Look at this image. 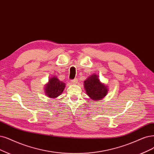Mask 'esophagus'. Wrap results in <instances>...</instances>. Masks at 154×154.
I'll use <instances>...</instances> for the list:
<instances>
[{
  "mask_svg": "<svg viewBox=\"0 0 154 154\" xmlns=\"http://www.w3.org/2000/svg\"><path fill=\"white\" fill-rule=\"evenodd\" d=\"M72 83L73 84H76L77 83V79H73V80L72 81Z\"/></svg>",
  "mask_w": 154,
  "mask_h": 154,
  "instance_id": "obj_1",
  "label": "esophagus"
}]
</instances>
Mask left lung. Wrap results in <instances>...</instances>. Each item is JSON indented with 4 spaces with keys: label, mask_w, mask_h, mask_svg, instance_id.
Listing matches in <instances>:
<instances>
[{
    "label": "left lung",
    "mask_w": 154,
    "mask_h": 154,
    "mask_svg": "<svg viewBox=\"0 0 154 154\" xmlns=\"http://www.w3.org/2000/svg\"><path fill=\"white\" fill-rule=\"evenodd\" d=\"M84 89L91 100L98 101L103 99L109 91L108 86L102 83L98 75L93 73L84 81Z\"/></svg>",
    "instance_id": "8db88e82"
}]
</instances>
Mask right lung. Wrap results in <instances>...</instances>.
<instances>
[{"label": "right lung", "instance_id": "obj_1", "mask_svg": "<svg viewBox=\"0 0 154 154\" xmlns=\"http://www.w3.org/2000/svg\"><path fill=\"white\" fill-rule=\"evenodd\" d=\"M65 85V83L60 81L57 77H51L48 82L45 85L44 93L50 98H56L63 91Z\"/></svg>", "mask_w": 154, "mask_h": 154}]
</instances>
